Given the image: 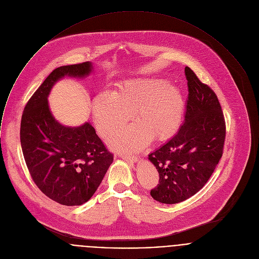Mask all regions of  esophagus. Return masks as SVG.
I'll use <instances>...</instances> for the list:
<instances>
[{"label":"esophagus","instance_id":"esophagus-1","mask_svg":"<svg viewBox=\"0 0 259 259\" xmlns=\"http://www.w3.org/2000/svg\"><path fill=\"white\" fill-rule=\"evenodd\" d=\"M121 158L131 164L138 162V158L136 156H121Z\"/></svg>","mask_w":259,"mask_h":259}]
</instances>
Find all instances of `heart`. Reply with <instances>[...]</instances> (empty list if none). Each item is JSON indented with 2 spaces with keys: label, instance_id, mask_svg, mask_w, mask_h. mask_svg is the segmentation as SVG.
<instances>
[{
  "label": "heart",
  "instance_id": "b5f03b06",
  "mask_svg": "<svg viewBox=\"0 0 259 259\" xmlns=\"http://www.w3.org/2000/svg\"><path fill=\"white\" fill-rule=\"evenodd\" d=\"M133 110L138 122L107 140L116 151H138L150 143L152 136L160 140L171 135L181 123L184 98L180 89L165 79L137 77L123 81L116 92L98 93L92 103L93 119L102 136L120 128Z\"/></svg>",
  "mask_w": 259,
  "mask_h": 259
}]
</instances>
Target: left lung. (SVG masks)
Wrapping results in <instances>:
<instances>
[{"instance_id": "8db88e82", "label": "left lung", "mask_w": 259, "mask_h": 259, "mask_svg": "<svg viewBox=\"0 0 259 259\" xmlns=\"http://www.w3.org/2000/svg\"><path fill=\"white\" fill-rule=\"evenodd\" d=\"M188 100L183 125L168 143L149 155L160 180L151 196L164 204L187 200L200 191L218 165L226 136L215 92L186 66Z\"/></svg>"}]
</instances>
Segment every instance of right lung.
I'll use <instances>...</instances> for the list:
<instances>
[{
	"instance_id": "right-lung-1",
	"label": "right lung",
	"mask_w": 259,
	"mask_h": 259,
	"mask_svg": "<svg viewBox=\"0 0 259 259\" xmlns=\"http://www.w3.org/2000/svg\"><path fill=\"white\" fill-rule=\"evenodd\" d=\"M92 64L54 69L27 102L21 119L20 140L30 175L43 194L65 206H79L97 190L113 162L90 122L65 126L52 115L48 95L65 76L84 78Z\"/></svg>"
}]
</instances>
